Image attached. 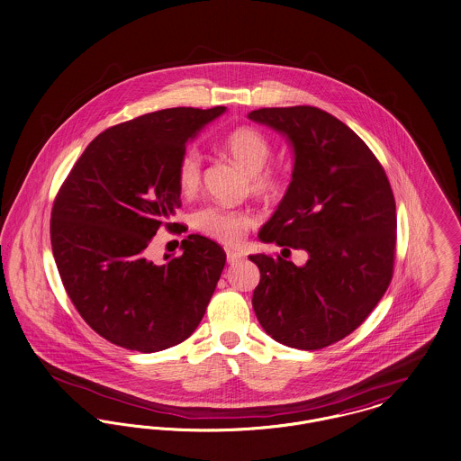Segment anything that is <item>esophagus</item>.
<instances>
[{
  "label": "esophagus",
  "mask_w": 461,
  "mask_h": 461,
  "mask_svg": "<svg viewBox=\"0 0 461 461\" xmlns=\"http://www.w3.org/2000/svg\"><path fill=\"white\" fill-rule=\"evenodd\" d=\"M245 258V255L241 251H234V249H227V262L229 264H238Z\"/></svg>",
  "instance_id": "1"
}]
</instances>
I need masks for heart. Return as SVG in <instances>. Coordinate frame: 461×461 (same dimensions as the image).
I'll use <instances>...</instances> for the list:
<instances>
[{"label": "heart", "instance_id": "1", "mask_svg": "<svg viewBox=\"0 0 461 461\" xmlns=\"http://www.w3.org/2000/svg\"><path fill=\"white\" fill-rule=\"evenodd\" d=\"M225 150L251 175V186L260 195H273L279 188V180L273 173H262L273 157L269 138L255 127H238L225 138ZM203 157L195 149L180 155L176 164V184L184 195H190L201 185ZM195 227L206 236L221 243H238L246 229L255 223V216L246 210H229L206 206L194 215Z\"/></svg>", "mask_w": 461, "mask_h": 461}]
</instances>
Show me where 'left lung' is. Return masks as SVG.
Listing matches in <instances>:
<instances>
[{
	"label": "left lung",
	"mask_w": 461,
	"mask_h": 461,
	"mask_svg": "<svg viewBox=\"0 0 461 461\" xmlns=\"http://www.w3.org/2000/svg\"><path fill=\"white\" fill-rule=\"evenodd\" d=\"M248 119L275 129L294 152L292 182L258 240L307 253L304 266L249 255L260 269L251 304L277 342L320 349L358 329L392 281L393 192L367 145L330 113L260 108Z\"/></svg>",
	"instance_id": "8db88e82"
}]
</instances>
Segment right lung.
<instances>
[{"instance_id":"right-lung-1","label":"right lung","mask_w":461,"mask_h":461,"mask_svg":"<svg viewBox=\"0 0 461 461\" xmlns=\"http://www.w3.org/2000/svg\"><path fill=\"white\" fill-rule=\"evenodd\" d=\"M225 106L167 108L95 136L54 201L50 241L62 285L101 338L155 353L190 338L225 266L215 241L190 234L182 255L149 258L182 206L176 164Z\"/></svg>"}]
</instances>
